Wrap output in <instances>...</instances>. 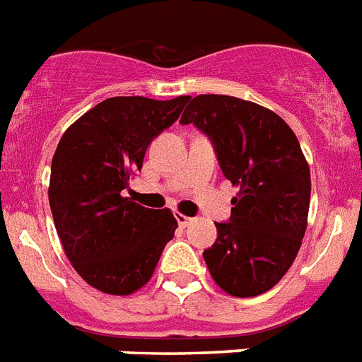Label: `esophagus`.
Wrapping results in <instances>:
<instances>
[{
	"label": "esophagus",
	"instance_id": "1",
	"mask_svg": "<svg viewBox=\"0 0 362 362\" xmlns=\"http://www.w3.org/2000/svg\"><path fill=\"white\" fill-rule=\"evenodd\" d=\"M175 220H177V223L181 226V228H187L188 223H192V218L185 216V214H181V213L175 214Z\"/></svg>",
	"mask_w": 362,
	"mask_h": 362
}]
</instances>
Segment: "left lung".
I'll return each instance as SVG.
<instances>
[{
	"label": "left lung",
	"mask_w": 362,
	"mask_h": 362,
	"mask_svg": "<svg viewBox=\"0 0 362 362\" xmlns=\"http://www.w3.org/2000/svg\"><path fill=\"white\" fill-rule=\"evenodd\" d=\"M181 124H192L214 148L226 179L240 187L228 222L203 252L220 288L252 298L281 281L305 235L309 164L300 142L270 109L233 95H196Z\"/></svg>",
	"instance_id": "8db88e82"
}]
</instances>
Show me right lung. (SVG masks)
Wrapping results in <instances>:
<instances>
[{"label": "right lung", "mask_w": 362, "mask_h": 362, "mask_svg": "<svg viewBox=\"0 0 362 362\" xmlns=\"http://www.w3.org/2000/svg\"><path fill=\"white\" fill-rule=\"evenodd\" d=\"M190 100L118 95L101 101L62 134L52 160L49 207L64 253L98 291L125 296L153 276L177 220L122 196L148 146Z\"/></svg>", "instance_id": "add662e5"}]
</instances>
